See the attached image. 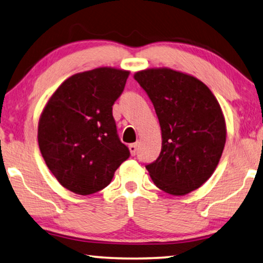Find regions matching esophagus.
<instances>
[{
    "instance_id": "1",
    "label": "esophagus",
    "mask_w": 263,
    "mask_h": 263,
    "mask_svg": "<svg viewBox=\"0 0 263 263\" xmlns=\"http://www.w3.org/2000/svg\"><path fill=\"white\" fill-rule=\"evenodd\" d=\"M128 148H130V152L132 156H136L137 151H138V144L135 143V144H130L128 145Z\"/></svg>"
}]
</instances>
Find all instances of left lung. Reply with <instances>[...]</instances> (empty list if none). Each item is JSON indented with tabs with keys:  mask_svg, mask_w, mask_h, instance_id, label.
<instances>
[{
	"mask_svg": "<svg viewBox=\"0 0 263 263\" xmlns=\"http://www.w3.org/2000/svg\"><path fill=\"white\" fill-rule=\"evenodd\" d=\"M156 110L161 151L145 167L158 189L185 195L212 176L226 143V124L211 90L193 76L171 69L135 74Z\"/></svg>",
	"mask_w": 263,
	"mask_h": 263,
	"instance_id": "8db88e82",
	"label": "left lung"
}]
</instances>
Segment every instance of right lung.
<instances>
[{
	"label": "right lung",
	"instance_id": "add662e5",
	"mask_svg": "<svg viewBox=\"0 0 263 263\" xmlns=\"http://www.w3.org/2000/svg\"><path fill=\"white\" fill-rule=\"evenodd\" d=\"M128 71L98 68L73 74L49 99L39 123V145L60 184L87 195L110 184L130 157L119 139L112 106Z\"/></svg>",
	"mask_w": 263,
	"mask_h": 263
}]
</instances>
